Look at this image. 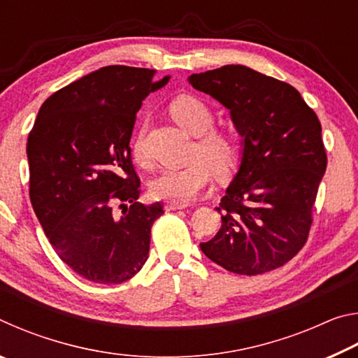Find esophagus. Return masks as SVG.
Here are the masks:
<instances>
[{"instance_id": "34e87169", "label": "esophagus", "mask_w": 358, "mask_h": 358, "mask_svg": "<svg viewBox=\"0 0 358 358\" xmlns=\"http://www.w3.org/2000/svg\"><path fill=\"white\" fill-rule=\"evenodd\" d=\"M187 205H185V203H175V202H167L166 205H164V208L167 210V211H173V210H183V208H186Z\"/></svg>"}]
</instances>
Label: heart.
I'll list each match as a JSON object with an SVG mask.
<instances>
[{"label":"heart","mask_w":358,"mask_h":358,"mask_svg":"<svg viewBox=\"0 0 358 358\" xmlns=\"http://www.w3.org/2000/svg\"><path fill=\"white\" fill-rule=\"evenodd\" d=\"M171 113L180 126L196 136L192 148L194 161L186 167L164 169L151 181V194L162 201L189 203L207 189L211 183V165L217 173H226L235 161L232 141L221 132L210 131L213 126V113L203 101L192 96H180L171 104ZM143 131L141 129L132 145V153L138 164H147ZM208 162L205 163L204 161ZM210 165L208 166V164Z\"/></svg>","instance_id":"b5f03b06"}]
</instances>
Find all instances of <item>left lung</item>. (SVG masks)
<instances>
[{
  "mask_svg": "<svg viewBox=\"0 0 358 358\" xmlns=\"http://www.w3.org/2000/svg\"><path fill=\"white\" fill-rule=\"evenodd\" d=\"M230 112L241 137L238 171L221 199L222 226L202 252L232 273L260 275L306 243L327 169L317 115L289 83L241 64L187 77Z\"/></svg>",
  "mask_w": 358,
  "mask_h": 358,
  "instance_id": "left-lung-1",
  "label": "left lung"
}]
</instances>
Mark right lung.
I'll return each instance as SVG.
<instances>
[{
	"instance_id": "1",
	"label": "right lung",
	"mask_w": 358,
	"mask_h": 358,
	"mask_svg": "<svg viewBox=\"0 0 358 358\" xmlns=\"http://www.w3.org/2000/svg\"><path fill=\"white\" fill-rule=\"evenodd\" d=\"M153 69L106 66L53 93L28 136L29 199L53 250L85 280L120 284L148 259L159 202H136V113L171 80ZM122 202V215L111 203Z\"/></svg>"
}]
</instances>
